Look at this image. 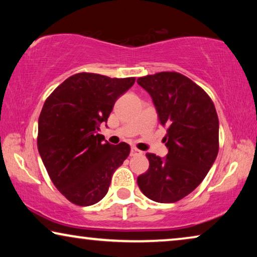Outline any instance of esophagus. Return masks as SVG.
Instances as JSON below:
<instances>
[{
  "label": "esophagus",
  "mask_w": 257,
  "mask_h": 257,
  "mask_svg": "<svg viewBox=\"0 0 257 257\" xmlns=\"http://www.w3.org/2000/svg\"><path fill=\"white\" fill-rule=\"evenodd\" d=\"M142 153H143L142 151L136 149V147H132L131 149V156H139V154H142Z\"/></svg>",
  "instance_id": "esophagus-1"
}]
</instances>
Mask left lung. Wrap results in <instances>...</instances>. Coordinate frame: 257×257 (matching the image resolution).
<instances>
[{
	"label": "left lung",
	"mask_w": 257,
	"mask_h": 257,
	"mask_svg": "<svg viewBox=\"0 0 257 257\" xmlns=\"http://www.w3.org/2000/svg\"><path fill=\"white\" fill-rule=\"evenodd\" d=\"M152 98L168 149L147 153L150 167L137 179L140 191L160 203L177 202L201 184L219 152V118L201 87L181 73L158 72L137 80Z\"/></svg>",
	"instance_id": "obj_1"
}]
</instances>
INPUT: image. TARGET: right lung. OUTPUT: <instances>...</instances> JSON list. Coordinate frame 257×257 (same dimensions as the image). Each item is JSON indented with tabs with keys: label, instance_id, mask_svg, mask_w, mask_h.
Listing matches in <instances>:
<instances>
[{
	"label": "right lung",
	"instance_id": "1",
	"mask_svg": "<svg viewBox=\"0 0 257 257\" xmlns=\"http://www.w3.org/2000/svg\"><path fill=\"white\" fill-rule=\"evenodd\" d=\"M135 82V77L76 73L45 100L38 118V152L51 181L70 202L100 201L114 171L128 157V144L104 142L99 127Z\"/></svg>",
	"mask_w": 257,
	"mask_h": 257
}]
</instances>
